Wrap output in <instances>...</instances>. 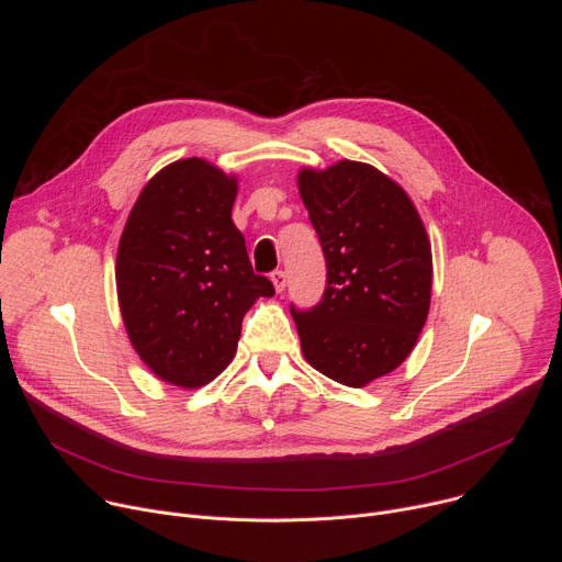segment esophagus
Listing matches in <instances>:
<instances>
[{"mask_svg":"<svg viewBox=\"0 0 562 562\" xmlns=\"http://www.w3.org/2000/svg\"><path fill=\"white\" fill-rule=\"evenodd\" d=\"M271 282H273L276 291H278V293H282V291H284V286H286V273H284L282 269H276V271L271 273Z\"/></svg>","mask_w":562,"mask_h":562,"instance_id":"esophagus-1","label":"esophagus"}]
</instances>
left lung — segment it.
<instances>
[{"mask_svg": "<svg viewBox=\"0 0 562 562\" xmlns=\"http://www.w3.org/2000/svg\"><path fill=\"white\" fill-rule=\"evenodd\" d=\"M300 198L327 260V289L291 315L306 362L364 386L403 364L431 302V245L405 193L371 165L342 162L297 176Z\"/></svg>", "mask_w": 562, "mask_h": 562, "instance_id": "left-lung-1", "label": "left lung"}]
</instances>
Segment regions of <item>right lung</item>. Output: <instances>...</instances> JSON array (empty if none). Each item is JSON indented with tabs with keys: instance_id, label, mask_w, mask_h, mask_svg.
I'll return each instance as SVG.
<instances>
[{
	"instance_id": "right-lung-1",
	"label": "right lung",
	"mask_w": 562,
	"mask_h": 562,
	"mask_svg": "<svg viewBox=\"0 0 562 562\" xmlns=\"http://www.w3.org/2000/svg\"><path fill=\"white\" fill-rule=\"evenodd\" d=\"M237 180L189 157L142 189L117 247L115 282L128 340L165 382L198 389L235 356L243 317L276 293L256 276L231 220Z\"/></svg>"
}]
</instances>
